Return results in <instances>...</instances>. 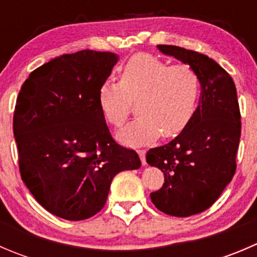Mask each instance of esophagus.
<instances>
[{
    "label": "esophagus",
    "mask_w": 257,
    "mask_h": 257,
    "mask_svg": "<svg viewBox=\"0 0 257 257\" xmlns=\"http://www.w3.org/2000/svg\"><path fill=\"white\" fill-rule=\"evenodd\" d=\"M145 150L144 149H141V150H138V154H139V158H141V160H142V164L143 165H145L147 164V159H145Z\"/></svg>",
    "instance_id": "34e87169"
}]
</instances>
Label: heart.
I'll list each match as a JSON object with an SVG mask.
<instances>
[{
    "label": "heart",
    "mask_w": 257,
    "mask_h": 257,
    "mask_svg": "<svg viewBox=\"0 0 257 257\" xmlns=\"http://www.w3.org/2000/svg\"><path fill=\"white\" fill-rule=\"evenodd\" d=\"M199 78L189 64H172L152 54L134 56L124 66L119 83H103L98 102L105 120L119 126L137 103L138 118L118 133L124 144L137 145L175 137L195 112Z\"/></svg>",
    "instance_id": "1"
}]
</instances>
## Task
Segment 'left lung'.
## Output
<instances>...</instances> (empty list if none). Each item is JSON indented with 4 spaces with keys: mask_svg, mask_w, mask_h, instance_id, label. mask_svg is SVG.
Instances as JSON below:
<instances>
[{
    "mask_svg": "<svg viewBox=\"0 0 257 257\" xmlns=\"http://www.w3.org/2000/svg\"><path fill=\"white\" fill-rule=\"evenodd\" d=\"M189 64L200 82L199 105L175 139L147 153V163L164 173V184L150 194L164 214L186 217L209 209L236 170L241 115L230 74L205 54L177 46H157Z\"/></svg>",
    "mask_w": 257,
    "mask_h": 257,
    "instance_id": "obj_1",
    "label": "left lung"
}]
</instances>
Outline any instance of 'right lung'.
Returning <instances> with one entry per match:
<instances>
[{
	"label": "right lung",
	"mask_w": 257,
	"mask_h": 257,
	"mask_svg": "<svg viewBox=\"0 0 257 257\" xmlns=\"http://www.w3.org/2000/svg\"><path fill=\"white\" fill-rule=\"evenodd\" d=\"M118 58L90 49L56 57L35 69L18 93L14 134L21 178L62 219L99 212L113 178L142 165L134 150L112 138L98 102Z\"/></svg>",
	"instance_id": "obj_1"
}]
</instances>
